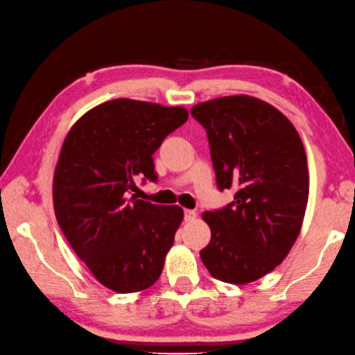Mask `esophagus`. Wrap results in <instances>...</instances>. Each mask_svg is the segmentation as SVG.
<instances>
[{
  "label": "esophagus",
  "instance_id": "1",
  "mask_svg": "<svg viewBox=\"0 0 355 355\" xmlns=\"http://www.w3.org/2000/svg\"><path fill=\"white\" fill-rule=\"evenodd\" d=\"M196 218V212L190 211V209H184V220L185 222H191V220Z\"/></svg>",
  "mask_w": 355,
  "mask_h": 355
}]
</instances>
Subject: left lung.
<instances>
[{
    "instance_id": "1",
    "label": "left lung",
    "mask_w": 355,
    "mask_h": 355,
    "mask_svg": "<svg viewBox=\"0 0 355 355\" xmlns=\"http://www.w3.org/2000/svg\"><path fill=\"white\" fill-rule=\"evenodd\" d=\"M190 113L207 133L218 190H236L230 205L202 214L211 242L201 261L217 280L254 282L300 232L310 190L304 144L286 116L257 97L214 98Z\"/></svg>"
}]
</instances>
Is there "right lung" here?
Returning <instances> with one entry per match:
<instances>
[{
    "instance_id": "add662e5",
    "label": "right lung",
    "mask_w": 355,
    "mask_h": 355,
    "mask_svg": "<svg viewBox=\"0 0 355 355\" xmlns=\"http://www.w3.org/2000/svg\"><path fill=\"white\" fill-rule=\"evenodd\" d=\"M187 119L182 107L114 98L81 116L64 139L53 178L58 225L116 293L148 289L164 270L182 209L129 195L137 179L157 181L153 154Z\"/></svg>"
}]
</instances>
